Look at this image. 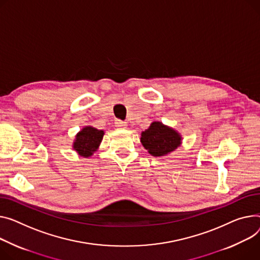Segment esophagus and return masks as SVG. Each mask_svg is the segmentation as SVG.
<instances>
[{"label":"esophagus","instance_id":"esophagus-1","mask_svg":"<svg viewBox=\"0 0 260 260\" xmlns=\"http://www.w3.org/2000/svg\"><path fill=\"white\" fill-rule=\"evenodd\" d=\"M115 124L118 128H126V126H127L126 122H123V121H121V120H116Z\"/></svg>","mask_w":260,"mask_h":260}]
</instances>
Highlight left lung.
Returning a JSON list of instances; mask_svg holds the SVG:
<instances>
[{
	"mask_svg": "<svg viewBox=\"0 0 260 260\" xmlns=\"http://www.w3.org/2000/svg\"><path fill=\"white\" fill-rule=\"evenodd\" d=\"M182 135L160 121H153L149 127L141 133L143 147L153 157H163L175 151L182 144Z\"/></svg>",
	"mask_w": 260,
	"mask_h": 260,
	"instance_id": "8db88e82",
	"label": "left lung"
}]
</instances>
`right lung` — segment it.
Here are the masks:
<instances>
[{"label": "right lung", "mask_w": 260, "mask_h": 260, "mask_svg": "<svg viewBox=\"0 0 260 260\" xmlns=\"http://www.w3.org/2000/svg\"><path fill=\"white\" fill-rule=\"evenodd\" d=\"M105 131L97 129L91 125L82 127L75 136L73 149L78 155L83 158H90L100 146Z\"/></svg>", "instance_id": "obj_1"}]
</instances>
